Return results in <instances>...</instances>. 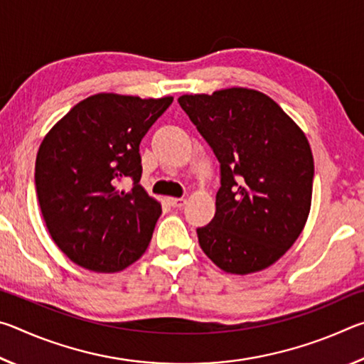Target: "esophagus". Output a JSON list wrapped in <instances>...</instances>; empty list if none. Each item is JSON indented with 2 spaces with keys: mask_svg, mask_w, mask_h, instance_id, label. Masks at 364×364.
I'll use <instances>...</instances> for the list:
<instances>
[{
  "mask_svg": "<svg viewBox=\"0 0 364 364\" xmlns=\"http://www.w3.org/2000/svg\"><path fill=\"white\" fill-rule=\"evenodd\" d=\"M168 204L173 208H181L186 204V199H183V197H168Z\"/></svg>",
  "mask_w": 364,
  "mask_h": 364,
  "instance_id": "34e87169",
  "label": "esophagus"
}]
</instances>
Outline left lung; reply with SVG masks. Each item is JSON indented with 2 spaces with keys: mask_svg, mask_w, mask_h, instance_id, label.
I'll use <instances>...</instances> for the list:
<instances>
[{
  "mask_svg": "<svg viewBox=\"0 0 364 364\" xmlns=\"http://www.w3.org/2000/svg\"><path fill=\"white\" fill-rule=\"evenodd\" d=\"M178 102L220 162L217 212L197 228L200 249L226 273L269 267L297 241L310 213L315 165L306 136L255 90L184 95Z\"/></svg>",
  "mask_w": 364,
  "mask_h": 364,
  "instance_id": "8db88e82",
  "label": "left lung"
}]
</instances>
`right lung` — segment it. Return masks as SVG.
<instances>
[{
    "label": "right lung",
    "mask_w": 364,
    "mask_h": 364,
    "mask_svg": "<svg viewBox=\"0 0 364 364\" xmlns=\"http://www.w3.org/2000/svg\"><path fill=\"white\" fill-rule=\"evenodd\" d=\"M171 102L90 96L43 139L36 196L53 241L73 263L114 273L146 252L162 208L139 184V143ZM123 181H132V189L123 190Z\"/></svg>",
    "instance_id": "obj_1"
}]
</instances>
